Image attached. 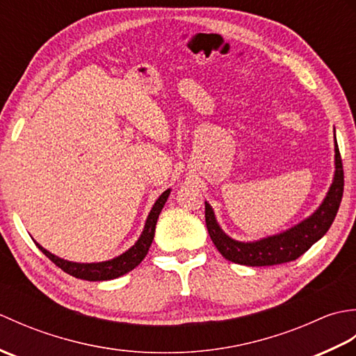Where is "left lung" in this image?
Returning <instances> with one entry per match:
<instances>
[{
	"label": "left lung",
	"instance_id": "8db88e82",
	"mask_svg": "<svg viewBox=\"0 0 356 356\" xmlns=\"http://www.w3.org/2000/svg\"><path fill=\"white\" fill-rule=\"evenodd\" d=\"M344 191V171L343 161L339 154L338 143L335 139V177L326 199L315 213L298 223L293 228L287 229L277 236L266 237L257 241H237L220 229L217 225L213 208L205 202V222L209 237L226 260L232 263L245 264V266H272L292 260H297L303 255L315 241H318L334 223L339 203Z\"/></svg>",
	"mask_w": 356,
	"mask_h": 356
}]
</instances>
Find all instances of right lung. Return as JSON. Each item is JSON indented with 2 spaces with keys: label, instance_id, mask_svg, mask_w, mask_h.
Instances as JSON below:
<instances>
[{
  "label": "right lung",
  "instance_id": "add662e5",
  "mask_svg": "<svg viewBox=\"0 0 356 356\" xmlns=\"http://www.w3.org/2000/svg\"><path fill=\"white\" fill-rule=\"evenodd\" d=\"M168 195H170V190H166L165 193H162L161 197L156 200L154 207L151 209V213L147 218L145 228H143L140 237L138 241H136L134 246H131L127 252L116 257V259L113 260L101 261V263H73L50 254L49 251H45L41 245L36 243V246L40 248L41 252L45 257H49V259L55 263L58 268H61L64 272H67V274H70L76 278L88 280V282H104V280L118 278L120 275L127 274V272L133 270L143 259H145V255L148 254V249L151 243H153L159 214H161V211L165 205L166 199H168Z\"/></svg>",
  "mask_w": 356,
  "mask_h": 356
}]
</instances>
